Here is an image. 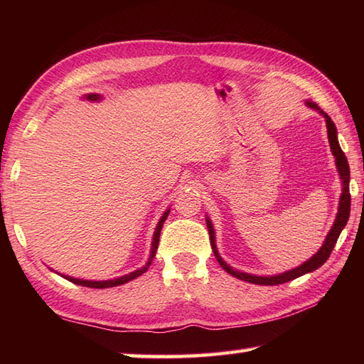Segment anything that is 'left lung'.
<instances>
[{"mask_svg": "<svg viewBox=\"0 0 364 364\" xmlns=\"http://www.w3.org/2000/svg\"><path fill=\"white\" fill-rule=\"evenodd\" d=\"M305 105L308 107H311V109L318 111L321 115H323V119H326V123H327V134H328L330 150H331V153H333L338 173H339V178H341V181H343V191H341V197H339L336 219L333 222V227L330 228L328 235L326 237V241H323L321 249L316 252V255H313L310 259H306L304 264H300V266L294 267L291 270H286V272H282V274H278V275L261 277V275H252V274H247V272H241V270L231 267L230 264H227V262L220 258V255L218 252V245H215V235H214L213 223H211L210 218H206V227H208V231H210V241H211V247H213V252H214L215 259L219 261V264L222 266V269L227 270L230 275H233V277L239 278V280H244L247 283L262 284V286H275V284H282V283H286V282H291V280H294V278L301 277V275H305L308 272H313V270H316V269H319L323 264V262L328 259L330 253H331V250H333V247H335V244L338 241L339 235H341V231L346 227L347 220H349V214H350V192H349L350 168H349V162H347V158H346L344 151L341 150V146H339L336 127H335V123L331 122V119L328 117V115L323 112L318 105L310 102V100H306Z\"/></svg>", "mask_w": 364, "mask_h": 364, "instance_id": "8db88e82", "label": "left lung"}]
</instances>
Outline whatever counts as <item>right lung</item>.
Instances as JSON below:
<instances>
[{
    "instance_id": "1",
    "label": "right lung",
    "mask_w": 364,
    "mask_h": 364,
    "mask_svg": "<svg viewBox=\"0 0 364 364\" xmlns=\"http://www.w3.org/2000/svg\"><path fill=\"white\" fill-rule=\"evenodd\" d=\"M84 98L89 100V102H100L102 100V95L98 94H87L84 95ZM170 210H167L164 214L161 215V219L158 222L156 228H154V233H153V242H151V249H150V257H149V261L145 262V266H142L141 269L134 270V272H129L128 275H123V277H119V278H114V280H103V282H94V280H82V278H75V277H70V275H60L64 277L65 280L72 282L75 284H80V286H87V288H97V289H105V288H114V286H120V284H125L131 280H134V278H137L139 275L145 274L146 270H149L151 261L154 258V255H156V250H158V244H159V236H161V230H162V225H164V222L167 219ZM53 270V269H51Z\"/></svg>"
}]
</instances>
